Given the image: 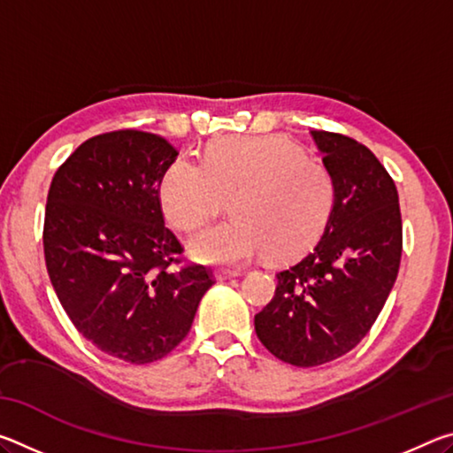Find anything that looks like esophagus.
<instances>
[{"instance_id": "34e87169", "label": "esophagus", "mask_w": 453, "mask_h": 453, "mask_svg": "<svg viewBox=\"0 0 453 453\" xmlns=\"http://www.w3.org/2000/svg\"><path fill=\"white\" fill-rule=\"evenodd\" d=\"M243 272L242 270H218L216 272V280L224 281V280H232V278H240Z\"/></svg>"}]
</instances>
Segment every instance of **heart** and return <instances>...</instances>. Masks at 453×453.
<instances>
[{"label": "heart", "mask_w": 453, "mask_h": 453, "mask_svg": "<svg viewBox=\"0 0 453 453\" xmlns=\"http://www.w3.org/2000/svg\"><path fill=\"white\" fill-rule=\"evenodd\" d=\"M229 199L234 219L191 242L203 264L242 265L267 256L286 262L316 243L335 203V181L326 164L303 157L297 145L275 135L226 137L203 159L181 156L159 181V203L180 232H196Z\"/></svg>", "instance_id": "b5f03b06"}]
</instances>
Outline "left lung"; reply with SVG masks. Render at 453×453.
Returning <instances> with one entry per match:
<instances>
[{"label": "left lung", "instance_id": "obj_1", "mask_svg": "<svg viewBox=\"0 0 453 453\" xmlns=\"http://www.w3.org/2000/svg\"><path fill=\"white\" fill-rule=\"evenodd\" d=\"M335 181V203L310 254L275 273L272 302L256 313L259 342L297 367L321 365L354 349L392 291L402 259L395 183L364 143L313 129Z\"/></svg>", "mask_w": 453, "mask_h": 453}]
</instances>
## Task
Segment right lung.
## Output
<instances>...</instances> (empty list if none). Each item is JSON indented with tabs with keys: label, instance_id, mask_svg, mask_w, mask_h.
I'll use <instances>...</instances> for the list:
<instances>
[{
	"label": "right lung",
	"instance_id": "obj_1",
	"mask_svg": "<svg viewBox=\"0 0 453 453\" xmlns=\"http://www.w3.org/2000/svg\"><path fill=\"white\" fill-rule=\"evenodd\" d=\"M178 150L162 135L118 129L89 137L58 167L43 221L45 265L75 329L127 364L165 357L188 335L213 286L181 262L164 224L159 181Z\"/></svg>",
	"mask_w": 453,
	"mask_h": 453
}]
</instances>
